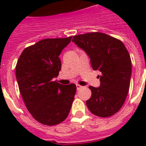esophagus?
Here are the masks:
<instances>
[{"label":"esophagus","instance_id":"obj_1","mask_svg":"<svg viewBox=\"0 0 146 146\" xmlns=\"http://www.w3.org/2000/svg\"><path fill=\"white\" fill-rule=\"evenodd\" d=\"M82 86H80V85L79 84H76V89H77V90H80V89H82Z\"/></svg>","mask_w":146,"mask_h":146}]
</instances>
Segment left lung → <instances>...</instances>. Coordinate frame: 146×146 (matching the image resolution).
Wrapping results in <instances>:
<instances>
[{
    "label": "left lung",
    "mask_w": 146,
    "mask_h": 146,
    "mask_svg": "<svg viewBox=\"0 0 146 146\" xmlns=\"http://www.w3.org/2000/svg\"><path fill=\"white\" fill-rule=\"evenodd\" d=\"M73 42L90 57L92 67L101 73L100 86H89L92 96L86 105L92 113L108 117L117 112L129 89L132 63L121 41L102 33L73 36Z\"/></svg>",
    "instance_id": "obj_1"
}]
</instances>
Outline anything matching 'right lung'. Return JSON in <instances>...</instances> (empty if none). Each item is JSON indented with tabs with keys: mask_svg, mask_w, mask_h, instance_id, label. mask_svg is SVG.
Masks as SVG:
<instances>
[{
	"mask_svg": "<svg viewBox=\"0 0 146 146\" xmlns=\"http://www.w3.org/2000/svg\"><path fill=\"white\" fill-rule=\"evenodd\" d=\"M72 37L45 38L26 48L16 66L19 89L26 108L42 124L53 126L68 116L76 91L75 84L53 81L61 69L59 58Z\"/></svg>",
	"mask_w": 146,
	"mask_h": 146,
	"instance_id": "obj_1",
	"label": "right lung"
}]
</instances>
